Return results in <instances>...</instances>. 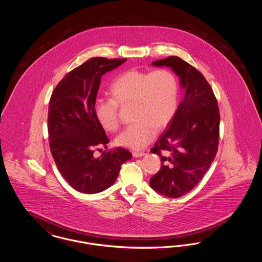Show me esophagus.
Returning a JSON list of instances; mask_svg holds the SVG:
<instances>
[{
	"mask_svg": "<svg viewBox=\"0 0 262 262\" xmlns=\"http://www.w3.org/2000/svg\"><path fill=\"white\" fill-rule=\"evenodd\" d=\"M144 155H145L144 152H138V151H134V152H133V156L136 157V158L142 157V156H144Z\"/></svg>",
	"mask_w": 262,
	"mask_h": 262,
	"instance_id": "1",
	"label": "esophagus"
}]
</instances>
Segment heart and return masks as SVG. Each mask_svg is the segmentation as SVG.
Masks as SVG:
<instances>
[{
    "label": "heart",
    "instance_id": "heart-1",
    "mask_svg": "<svg viewBox=\"0 0 262 262\" xmlns=\"http://www.w3.org/2000/svg\"><path fill=\"white\" fill-rule=\"evenodd\" d=\"M110 99L97 100L94 113L106 130L115 132L120 125L119 105L132 102L135 123L118 136L117 144L142 149L155 137L156 128L170 124L178 108L179 83L168 70L143 72L129 70L119 75L109 88Z\"/></svg>",
    "mask_w": 262,
    "mask_h": 262
}]
</instances>
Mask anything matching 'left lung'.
<instances>
[{
  "label": "left lung",
  "mask_w": 262,
  "mask_h": 262,
  "mask_svg": "<svg viewBox=\"0 0 262 262\" xmlns=\"http://www.w3.org/2000/svg\"><path fill=\"white\" fill-rule=\"evenodd\" d=\"M151 64L170 68L184 90L174 118L150 150L161 157L162 163L160 171L150 179V187L176 199L195 187L213 162L218 149L220 114L209 83L192 66L174 56Z\"/></svg>",
  "instance_id": "1"
}]
</instances>
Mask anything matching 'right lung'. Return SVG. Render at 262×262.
<instances>
[{
	"instance_id": "obj_1",
	"label": "right lung",
	"mask_w": 262,
	"mask_h": 262,
	"mask_svg": "<svg viewBox=\"0 0 262 262\" xmlns=\"http://www.w3.org/2000/svg\"><path fill=\"white\" fill-rule=\"evenodd\" d=\"M126 59L96 57L75 68L54 89L48 111L51 153L69 185L82 193H98L114 185L123 163L132 159L122 147L93 153L109 139L96 119L94 104L102 75Z\"/></svg>"
}]
</instances>
